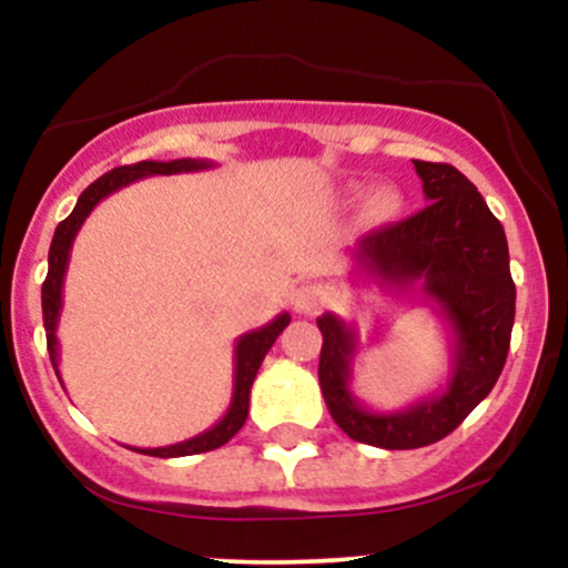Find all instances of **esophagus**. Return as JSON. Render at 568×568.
Instances as JSON below:
<instances>
[{"instance_id": "obj_1", "label": "esophagus", "mask_w": 568, "mask_h": 568, "mask_svg": "<svg viewBox=\"0 0 568 568\" xmlns=\"http://www.w3.org/2000/svg\"><path fill=\"white\" fill-rule=\"evenodd\" d=\"M291 304L293 310L302 312V315H312L317 306L323 304V291L312 283H302L291 291Z\"/></svg>"}]
</instances>
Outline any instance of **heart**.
Instances as JSON below:
<instances>
[{
    "instance_id": "1",
    "label": "heart",
    "mask_w": 568,
    "mask_h": 568,
    "mask_svg": "<svg viewBox=\"0 0 568 568\" xmlns=\"http://www.w3.org/2000/svg\"><path fill=\"white\" fill-rule=\"evenodd\" d=\"M349 192H361V186L352 184ZM403 211V194L397 192L395 186L384 184V186H376L374 192L368 194L366 200V216L368 221H374V224H384V221H393L397 213Z\"/></svg>"
}]
</instances>
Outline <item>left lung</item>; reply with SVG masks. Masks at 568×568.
Returning a JSON list of instances; mask_svg holds the SVG:
<instances>
[{
    "instance_id": "left-lung-1",
    "label": "left lung",
    "mask_w": 568,
    "mask_h": 568,
    "mask_svg": "<svg viewBox=\"0 0 568 568\" xmlns=\"http://www.w3.org/2000/svg\"><path fill=\"white\" fill-rule=\"evenodd\" d=\"M414 168L429 205L357 240L352 258L376 283L419 285L433 302L452 334L446 387L403 410L366 408L349 389L355 328L334 312L317 317L325 406L352 440L379 448H422L454 433L497 384L515 321L510 253L497 216L454 165L414 160Z\"/></svg>"
}]
</instances>
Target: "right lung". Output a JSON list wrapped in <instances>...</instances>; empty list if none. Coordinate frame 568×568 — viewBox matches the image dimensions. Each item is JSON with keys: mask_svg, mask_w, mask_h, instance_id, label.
<instances>
[{"mask_svg": "<svg viewBox=\"0 0 568 568\" xmlns=\"http://www.w3.org/2000/svg\"><path fill=\"white\" fill-rule=\"evenodd\" d=\"M207 168H213V162H207V160H171V162L143 160V162H135V165L114 168V171L103 173L101 179L93 181V184L84 189V192L80 194V200H77L74 211H71V216L63 219L61 224L55 226L53 243H50V253H48V277H44V283H42V321H44V334H48L50 361H53L58 379H61V371H58L55 328H58V317H61V306H63V277H67V270H69L71 245H74V237H77V232L82 230L84 219L93 213V207L103 197L114 194L116 189L133 184V181L149 179V175L207 171ZM288 323H291V315L288 312H283V315H277L272 323H266L256 331H247V334L237 338V344H234L232 403L216 425H213L211 429H205V433L194 435V438L173 443V446L135 448V452L146 454V456H160V459H173V456H192V454H202V452H213V448L224 446L226 440H232L234 435H237V429L243 427L247 419L251 387H253V379H256L258 368H262V361Z\"/></svg>", "mask_w": 568, "mask_h": 568, "instance_id": "add662e5", "label": "right lung"}]
</instances>
